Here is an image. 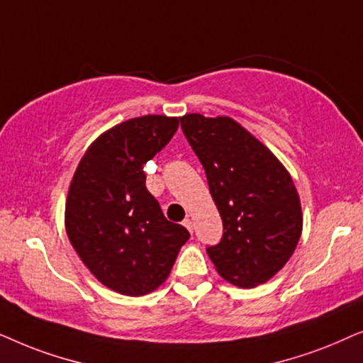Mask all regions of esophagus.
Segmentation results:
<instances>
[{"mask_svg": "<svg viewBox=\"0 0 363 363\" xmlns=\"http://www.w3.org/2000/svg\"><path fill=\"white\" fill-rule=\"evenodd\" d=\"M182 224H184V227H187V229H189V232H192V220L189 219V217H187V219L182 222Z\"/></svg>", "mask_w": 363, "mask_h": 363, "instance_id": "1", "label": "esophagus"}]
</instances>
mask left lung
<instances>
[{
	"label": "left lung",
	"mask_w": 363,
	"mask_h": 363,
	"mask_svg": "<svg viewBox=\"0 0 363 363\" xmlns=\"http://www.w3.org/2000/svg\"><path fill=\"white\" fill-rule=\"evenodd\" d=\"M204 167L224 235L207 254L222 279L242 289L267 282L292 257L302 234L301 197L267 146L229 116L181 118Z\"/></svg>",
	"instance_id": "left-lung-1"
}]
</instances>
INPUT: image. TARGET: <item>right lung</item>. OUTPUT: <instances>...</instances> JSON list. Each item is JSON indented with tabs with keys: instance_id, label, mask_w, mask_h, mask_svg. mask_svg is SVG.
Masks as SVG:
<instances>
[{
	"instance_id": "right-lung-1",
	"label": "right lung",
	"mask_w": 363,
	"mask_h": 363,
	"mask_svg": "<svg viewBox=\"0 0 363 363\" xmlns=\"http://www.w3.org/2000/svg\"><path fill=\"white\" fill-rule=\"evenodd\" d=\"M179 128L177 118L147 114L104 131L86 149L67 191L65 225L91 274L129 297L169 277L189 232L164 217L146 189L143 167Z\"/></svg>"
}]
</instances>
